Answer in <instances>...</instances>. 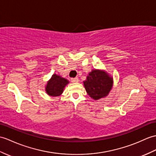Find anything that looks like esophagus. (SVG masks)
Returning <instances> with one entry per match:
<instances>
[{
	"label": "esophagus",
	"instance_id": "34e87169",
	"mask_svg": "<svg viewBox=\"0 0 156 156\" xmlns=\"http://www.w3.org/2000/svg\"><path fill=\"white\" fill-rule=\"evenodd\" d=\"M78 78H72L71 79V82H73V83H76L78 82Z\"/></svg>",
	"mask_w": 156,
	"mask_h": 156
}]
</instances>
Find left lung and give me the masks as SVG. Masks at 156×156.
<instances>
[{
	"label": "left lung",
	"mask_w": 156,
	"mask_h": 156,
	"mask_svg": "<svg viewBox=\"0 0 156 156\" xmlns=\"http://www.w3.org/2000/svg\"><path fill=\"white\" fill-rule=\"evenodd\" d=\"M113 80L104 71L92 70L84 82L88 94L94 100H98L106 96L112 86Z\"/></svg>",
	"instance_id": "8db88e82"
}]
</instances>
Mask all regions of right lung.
Returning <instances> with one entry per match:
<instances>
[{
	"label": "right lung",
	"mask_w": 156,
	"mask_h": 156,
	"mask_svg": "<svg viewBox=\"0 0 156 156\" xmlns=\"http://www.w3.org/2000/svg\"><path fill=\"white\" fill-rule=\"evenodd\" d=\"M67 84H68V81L66 79L54 74L46 85V91L48 95L51 96H60Z\"/></svg>",
	"instance_id": "add662e5"
}]
</instances>
